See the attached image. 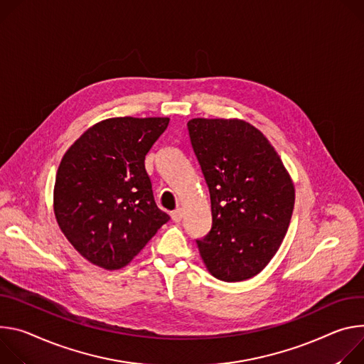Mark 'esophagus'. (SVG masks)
Returning <instances> with one entry per match:
<instances>
[{
  "instance_id": "34e87169",
  "label": "esophagus",
  "mask_w": 364,
  "mask_h": 364,
  "mask_svg": "<svg viewBox=\"0 0 364 364\" xmlns=\"http://www.w3.org/2000/svg\"><path fill=\"white\" fill-rule=\"evenodd\" d=\"M171 217H172V220H173L175 223H179V221L182 220V217H183V213H182V210H181V208H178V210L172 211Z\"/></svg>"
}]
</instances>
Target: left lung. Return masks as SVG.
Instances as JSON below:
<instances>
[{"label": "left lung", "instance_id": "obj_1", "mask_svg": "<svg viewBox=\"0 0 364 364\" xmlns=\"http://www.w3.org/2000/svg\"><path fill=\"white\" fill-rule=\"evenodd\" d=\"M188 130L211 196V231L196 240L200 259L220 280H247L287 235L292 178L264 134L245 119L192 118Z\"/></svg>", "mask_w": 364, "mask_h": 364}]
</instances>
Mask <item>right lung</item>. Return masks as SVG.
Instances as JSON below:
<instances>
[{"label":"right lung","mask_w":364,"mask_h":364,"mask_svg":"<svg viewBox=\"0 0 364 364\" xmlns=\"http://www.w3.org/2000/svg\"><path fill=\"white\" fill-rule=\"evenodd\" d=\"M168 117H114L90 127L63 154L53 189L59 228L90 263L127 266L169 221L154 203L144 159Z\"/></svg>","instance_id":"add662e5"}]
</instances>
